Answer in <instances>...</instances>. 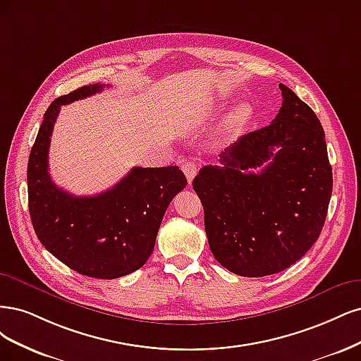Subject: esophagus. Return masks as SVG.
Returning a JSON list of instances; mask_svg holds the SVG:
<instances>
[{"instance_id":"34e87169","label":"esophagus","mask_w":361,"mask_h":361,"mask_svg":"<svg viewBox=\"0 0 361 361\" xmlns=\"http://www.w3.org/2000/svg\"><path fill=\"white\" fill-rule=\"evenodd\" d=\"M183 172H184L185 178H188L189 184H190V183H192V180H193V178H195V176H196V172H197V161H195V160L184 161V165H183Z\"/></svg>"}]
</instances>
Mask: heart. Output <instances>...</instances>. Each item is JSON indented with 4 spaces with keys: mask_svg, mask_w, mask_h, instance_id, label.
Returning <instances> with one entry per match:
<instances>
[{
    "mask_svg": "<svg viewBox=\"0 0 361 361\" xmlns=\"http://www.w3.org/2000/svg\"><path fill=\"white\" fill-rule=\"evenodd\" d=\"M217 109L216 104H210L204 112V117H208V115L213 114L214 111ZM253 115V108L252 104L247 103V102H243V103H238L237 106L232 109L228 117L222 126V133H220V136H222L224 141H226V139L232 137L234 135H237L244 126H246L249 123V120L252 118ZM200 121H196V124Z\"/></svg>",
    "mask_w": 361,
    "mask_h": 361,
    "instance_id": "b5f03b06",
    "label": "heart"
}]
</instances>
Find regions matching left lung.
<instances>
[{
	"label": "left lung",
	"instance_id": "left-lung-1",
	"mask_svg": "<svg viewBox=\"0 0 361 361\" xmlns=\"http://www.w3.org/2000/svg\"><path fill=\"white\" fill-rule=\"evenodd\" d=\"M271 124L247 135L193 180L219 264L238 276L286 270L321 234L333 190L322 126L286 85ZM259 169L258 173H253Z\"/></svg>",
	"mask_w": 361,
	"mask_h": 361
}]
</instances>
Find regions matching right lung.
<instances>
[{
  "label": "right lung",
  "mask_w": 361,
  "mask_h": 361,
  "mask_svg": "<svg viewBox=\"0 0 361 361\" xmlns=\"http://www.w3.org/2000/svg\"><path fill=\"white\" fill-rule=\"evenodd\" d=\"M103 88L80 87L44 112L28 160V208L37 238L56 259L82 276L117 279L141 269L151 257L166 208L188 180L178 166H136L94 196H75L55 185L48 153L58 114L63 104Z\"/></svg>",
  "instance_id": "right-lung-1"
}]
</instances>
